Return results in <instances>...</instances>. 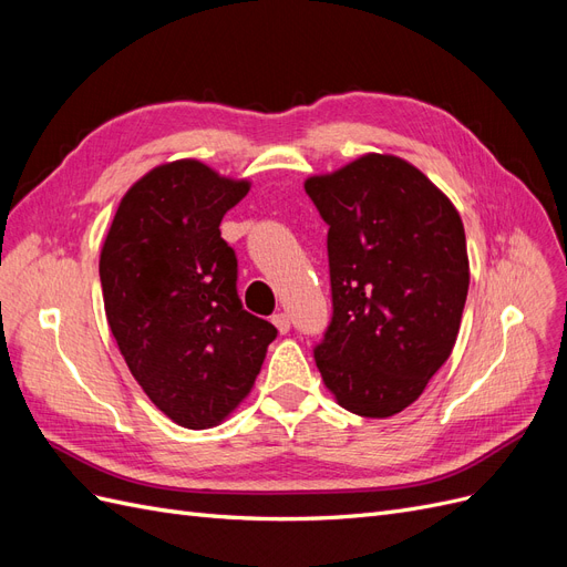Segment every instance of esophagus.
I'll return each instance as SVG.
<instances>
[{"mask_svg": "<svg viewBox=\"0 0 567 567\" xmlns=\"http://www.w3.org/2000/svg\"><path fill=\"white\" fill-rule=\"evenodd\" d=\"M271 323L277 326V331H279V333H288V331H290V317H288L286 312L274 315V317H271Z\"/></svg>", "mask_w": 567, "mask_h": 567, "instance_id": "1", "label": "esophagus"}]
</instances>
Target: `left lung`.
Masks as SVG:
<instances>
[{
	"instance_id": "1",
	"label": "left lung",
	"mask_w": 567,
	"mask_h": 567,
	"mask_svg": "<svg viewBox=\"0 0 567 567\" xmlns=\"http://www.w3.org/2000/svg\"><path fill=\"white\" fill-rule=\"evenodd\" d=\"M305 192L329 225L333 317L315 348L323 385L352 414H400L454 350L471 284L463 221L390 153L307 177Z\"/></svg>"
}]
</instances>
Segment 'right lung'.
I'll return each instance as SVG.
<instances>
[{
	"label": "right lung",
	"mask_w": 567,
	"mask_h": 567,
	"mask_svg": "<svg viewBox=\"0 0 567 567\" xmlns=\"http://www.w3.org/2000/svg\"><path fill=\"white\" fill-rule=\"evenodd\" d=\"M250 192L200 161L153 167L120 200L99 257L111 333L148 400L203 431L241 404L277 329L244 310L219 221Z\"/></svg>",
	"instance_id": "1"
}]
</instances>
